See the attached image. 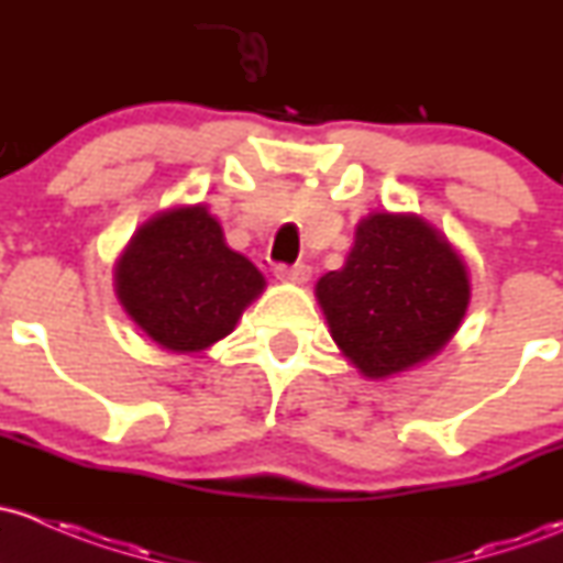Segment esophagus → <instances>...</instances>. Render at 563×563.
Masks as SVG:
<instances>
[{"label":"esophagus","instance_id":"esophagus-1","mask_svg":"<svg viewBox=\"0 0 563 563\" xmlns=\"http://www.w3.org/2000/svg\"><path fill=\"white\" fill-rule=\"evenodd\" d=\"M276 279L284 284H306L309 282L311 271L306 265H276Z\"/></svg>","mask_w":563,"mask_h":563}]
</instances>
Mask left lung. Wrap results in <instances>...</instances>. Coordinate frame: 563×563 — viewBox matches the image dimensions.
<instances>
[{"mask_svg":"<svg viewBox=\"0 0 563 563\" xmlns=\"http://www.w3.org/2000/svg\"><path fill=\"white\" fill-rule=\"evenodd\" d=\"M341 355L366 379L431 361L466 317L468 271L439 228L417 213L374 211L355 228L339 271L314 287Z\"/></svg>","mask_w":563,"mask_h":563,"instance_id":"left-lung-1","label":"left lung"}]
</instances>
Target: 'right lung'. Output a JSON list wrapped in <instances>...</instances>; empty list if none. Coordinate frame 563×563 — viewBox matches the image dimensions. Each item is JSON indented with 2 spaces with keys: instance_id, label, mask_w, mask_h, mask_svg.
I'll return each instance as SVG.
<instances>
[{
  "instance_id": "right-lung-1",
  "label": "right lung",
  "mask_w": 563,
  "mask_h": 563,
  "mask_svg": "<svg viewBox=\"0 0 563 563\" xmlns=\"http://www.w3.org/2000/svg\"><path fill=\"white\" fill-rule=\"evenodd\" d=\"M121 309L159 350L197 355L233 333L265 276L228 246L206 202L156 211L113 268Z\"/></svg>"
}]
</instances>
